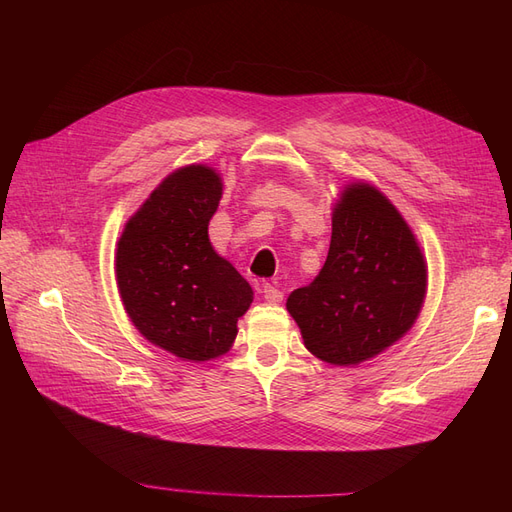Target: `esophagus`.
Segmentation results:
<instances>
[{"label":"esophagus","mask_w":512,"mask_h":512,"mask_svg":"<svg viewBox=\"0 0 512 512\" xmlns=\"http://www.w3.org/2000/svg\"><path fill=\"white\" fill-rule=\"evenodd\" d=\"M262 294H265V301L273 303V305L284 301V292L277 288V286H273V284H265V288H262Z\"/></svg>","instance_id":"1"}]
</instances>
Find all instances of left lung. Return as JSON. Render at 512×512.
Returning a JSON list of instances; mask_svg holds the SVG:
<instances>
[{
  "mask_svg": "<svg viewBox=\"0 0 512 512\" xmlns=\"http://www.w3.org/2000/svg\"><path fill=\"white\" fill-rule=\"evenodd\" d=\"M329 256L286 309L316 359L352 367L397 344L421 314L427 260L404 215L376 185L346 183L333 205Z\"/></svg>",
  "mask_w": 512,
  "mask_h": 512,
  "instance_id": "8db88e82",
  "label": "left lung"
}]
</instances>
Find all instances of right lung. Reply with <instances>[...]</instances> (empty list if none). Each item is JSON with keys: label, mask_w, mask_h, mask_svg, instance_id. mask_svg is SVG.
<instances>
[{"label": "right lung", "mask_w": 512, "mask_h": 512, "mask_svg": "<svg viewBox=\"0 0 512 512\" xmlns=\"http://www.w3.org/2000/svg\"><path fill=\"white\" fill-rule=\"evenodd\" d=\"M222 188V175L207 164L173 170L117 241L115 277L126 314L147 342L181 361L226 354L254 301L252 286L209 241Z\"/></svg>", "instance_id": "1"}]
</instances>
